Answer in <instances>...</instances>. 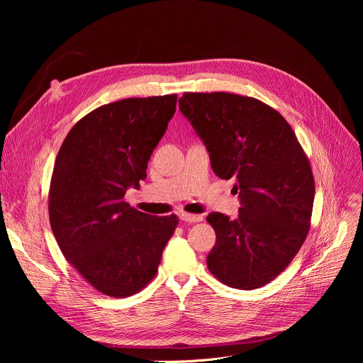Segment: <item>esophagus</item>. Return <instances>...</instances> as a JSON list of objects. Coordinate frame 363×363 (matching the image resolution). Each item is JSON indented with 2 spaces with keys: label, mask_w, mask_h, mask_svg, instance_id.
Wrapping results in <instances>:
<instances>
[{
  "label": "esophagus",
  "mask_w": 363,
  "mask_h": 363,
  "mask_svg": "<svg viewBox=\"0 0 363 363\" xmlns=\"http://www.w3.org/2000/svg\"><path fill=\"white\" fill-rule=\"evenodd\" d=\"M179 219L186 222V223H196V222H201L203 216L201 215H191V213H179Z\"/></svg>",
  "instance_id": "esophagus-1"
}]
</instances>
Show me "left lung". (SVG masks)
I'll use <instances>...</instances> for the list:
<instances>
[{"label":"left lung","mask_w":363,"mask_h":363,"mask_svg":"<svg viewBox=\"0 0 363 363\" xmlns=\"http://www.w3.org/2000/svg\"><path fill=\"white\" fill-rule=\"evenodd\" d=\"M179 110L206 145L220 179H234L238 218L213 212L207 268L233 289L277 278L308 235L315 199L309 160L293 129L264 103L228 92H185Z\"/></svg>","instance_id":"1"}]
</instances>
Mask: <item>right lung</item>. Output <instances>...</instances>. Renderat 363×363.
<instances>
[{
	"label": "right lung",
	"instance_id": "right-lung-1",
	"mask_svg": "<svg viewBox=\"0 0 363 363\" xmlns=\"http://www.w3.org/2000/svg\"><path fill=\"white\" fill-rule=\"evenodd\" d=\"M177 99H128L95 108L70 129L57 155L48 200L52 234L73 268L106 296L144 289L177 228L175 215L151 216L123 201L147 178Z\"/></svg>",
	"mask_w": 363,
	"mask_h": 363
}]
</instances>
